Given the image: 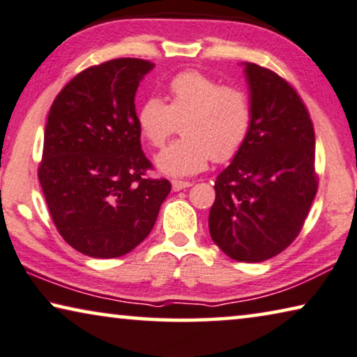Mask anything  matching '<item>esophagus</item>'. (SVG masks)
<instances>
[{"mask_svg": "<svg viewBox=\"0 0 357 357\" xmlns=\"http://www.w3.org/2000/svg\"><path fill=\"white\" fill-rule=\"evenodd\" d=\"M172 185H173L174 192H178V190H183V189H185V188H190V185H192V183H190V181L173 179V181H172Z\"/></svg>", "mask_w": 357, "mask_h": 357, "instance_id": "34e87169", "label": "esophagus"}]
</instances>
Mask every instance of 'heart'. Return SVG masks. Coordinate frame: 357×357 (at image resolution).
<instances>
[{
  "mask_svg": "<svg viewBox=\"0 0 357 357\" xmlns=\"http://www.w3.org/2000/svg\"><path fill=\"white\" fill-rule=\"evenodd\" d=\"M252 100L245 89L222 84L197 70H185L168 83L167 104L149 98L136 112L141 136L160 147L181 125L178 141L155 158L160 172L189 176L208 162H227L245 144L252 128Z\"/></svg>",
  "mask_w": 357,
  "mask_h": 357,
  "instance_id": "obj_1",
  "label": "heart"
}]
</instances>
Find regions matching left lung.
I'll return each instance as SVG.
<instances>
[{
  "label": "left lung",
  "instance_id": "8db88e82",
  "mask_svg": "<svg viewBox=\"0 0 357 357\" xmlns=\"http://www.w3.org/2000/svg\"><path fill=\"white\" fill-rule=\"evenodd\" d=\"M252 128L215 181L208 216L213 242L227 257L259 263L300 234L317 192L316 139L298 93L269 68L247 62Z\"/></svg>",
  "mask_w": 357,
  "mask_h": 357
}]
</instances>
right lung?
<instances>
[{"instance_id":"add662e5","label":"right lung","mask_w":357,"mask_h":357,"mask_svg":"<svg viewBox=\"0 0 357 357\" xmlns=\"http://www.w3.org/2000/svg\"><path fill=\"white\" fill-rule=\"evenodd\" d=\"M153 68L144 59H114L72 78L47 115L40 184L57 231L93 258H119L151 234L168 179L141 149L135 96Z\"/></svg>"}]
</instances>
